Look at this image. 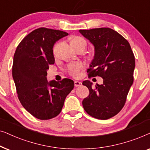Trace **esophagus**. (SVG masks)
<instances>
[{"instance_id": "34e87169", "label": "esophagus", "mask_w": 150, "mask_h": 150, "mask_svg": "<svg viewBox=\"0 0 150 150\" xmlns=\"http://www.w3.org/2000/svg\"><path fill=\"white\" fill-rule=\"evenodd\" d=\"M74 83H75V86H80L82 85V83L81 82V81H75V82H74Z\"/></svg>"}]
</instances>
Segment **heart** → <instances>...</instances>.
I'll list each match as a JSON object with an SVG mask.
<instances>
[{"label":"heart","mask_w":150,"mask_h":150,"mask_svg":"<svg viewBox=\"0 0 150 150\" xmlns=\"http://www.w3.org/2000/svg\"><path fill=\"white\" fill-rule=\"evenodd\" d=\"M70 45L71 47H75V46H84L86 47V41L84 39L79 36H75L71 38L70 40ZM83 66L81 63H77L75 64H71L68 67V71L71 75L73 76H78L80 74L81 70L83 69Z\"/></svg>","instance_id":"1"}]
</instances>
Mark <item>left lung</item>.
<instances>
[{
	"label": "left lung",
	"instance_id": "obj_1",
	"mask_svg": "<svg viewBox=\"0 0 150 150\" xmlns=\"http://www.w3.org/2000/svg\"><path fill=\"white\" fill-rule=\"evenodd\" d=\"M79 32L95 47L88 77L103 79V84L97 83L94 88L89 80L83 81L90 92L82 101L83 109L94 118L105 120L124 106L134 81V55L127 40L115 30L102 27Z\"/></svg>",
	"mask_w": 150,
	"mask_h": 150
}]
</instances>
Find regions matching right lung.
I'll return each instance as SVG.
<instances>
[{"label": "right lung", "mask_w": 150, "mask_h": 150, "mask_svg": "<svg viewBox=\"0 0 150 150\" xmlns=\"http://www.w3.org/2000/svg\"><path fill=\"white\" fill-rule=\"evenodd\" d=\"M65 31L45 27L33 30L24 38L13 55L12 76L18 97L26 110L41 120L60 113L74 81L64 78L48 82L47 70L55 63L53 46Z\"/></svg>", "instance_id": "obj_1"}]
</instances>
